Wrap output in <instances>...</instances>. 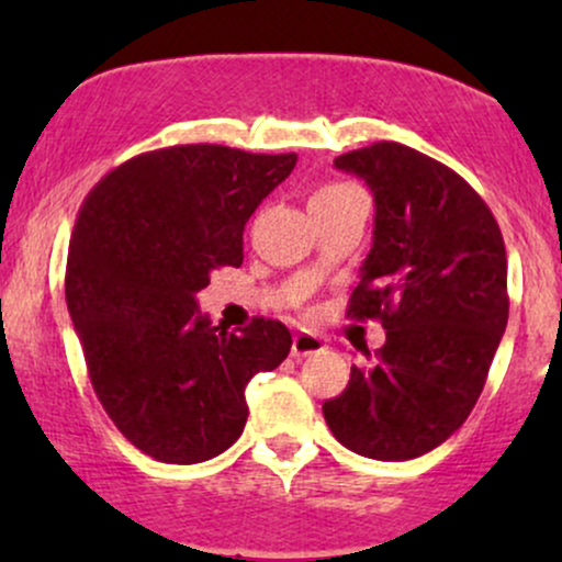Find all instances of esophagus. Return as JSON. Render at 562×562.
<instances>
[{
	"label": "esophagus",
	"mask_w": 562,
	"mask_h": 562,
	"mask_svg": "<svg viewBox=\"0 0 562 562\" xmlns=\"http://www.w3.org/2000/svg\"><path fill=\"white\" fill-rule=\"evenodd\" d=\"M325 348V344H322V338H317V335L312 333H295L293 335V357H308V353H317Z\"/></svg>",
	"instance_id": "esophagus-1"
}]
</instances>
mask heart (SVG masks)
Instances as JSON below:
<instances>
[{
	"mask_svg": "<svg viewBox=\"0 0 562 562\" xmlns=\"http://www.w3.org/2000/svg\"><path fill=\"white\" fill-rule=\"evenodd\" d=\"M357 190H359V187H353L351 182H338V179H335V182H325V184H322L319 190L312 195V200L344 198V195H348V192H357Z\"/></svg>",
	"mask_w": 562,
	"mask_h": 562,
	"instance_id": "heart-1",
	"label": "heart"
}]
</instances>
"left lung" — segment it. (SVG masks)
I'll use <instances>...</instances> for the list:
<instances>
[{
    "label": "left lung",
    "instance_id": "8db88e82",
    "mask_svg": "<svg viewBox=\"0 0 562 562\" xmlns=\"http://www.w3.org/2000/svg\"><path fill=\"white\" fill-rule=\"evenodd\" d=\"M335 166L375 195V237L346 317L380 319L385 344L322 412L346 449L415 460L468 420L486 383L509 312L505 240L479 192L412 147L375 142Z\"/></svg>",
    "mask_w": 562,
    "mask_h": 562
}]
</instances>
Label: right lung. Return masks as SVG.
<instances>
[{"label":"right lung","instance_id":"add662e5","mask_svg":"<svg viewBox=\"0 0 562 562\" xmlns=\"http://www.w3.org/2000/svg\"><path fill=\"white\" fill-rule=\"evenodd\" d=\"M295 153L173 145L115 166L83 198L66 301L102 409L139 451L192 465L237 441L245 385L290 351L282 322L227 333L198 312L211 272L243 263V229Z\"/></svg>","mask_w":562,"mask_h":562}]
</instances>
